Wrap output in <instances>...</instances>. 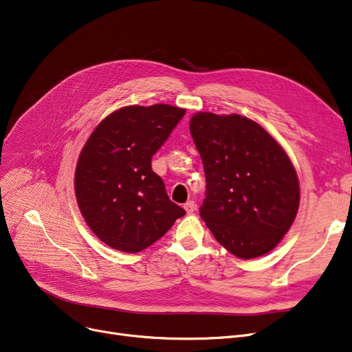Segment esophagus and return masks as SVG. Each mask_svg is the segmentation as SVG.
I'll use <instances>...</instances> for the list:
<instances>
[{"label": "esophagus", "instance_id": "esophagus-1", "mask_svg": "<svg viewBox=\"0 0 352 352\" xmlns=\"http://www.w3.org/2000/svg\"><path fill=\"white\" fill-rule=\"evenodd\" d=\"M184 210L187 211V214H192L197 210V204L194 201H187L186 204H184Z\"/></svg>", "mask_w": 352, "mask_h": 352}]
</instances>
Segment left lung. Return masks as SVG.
<instances>
[{
  "instance_id": "8db88e82",
  "label": "left lung",
  "mask_w": 352,
  "mask_h": 352,
  "mask_svg": "<svg viewBox=\"0 0 352 352\" xmlns=\"http://www.w3.org/2000/svg\"><path fill=\"white\" fill-rule=\"evenodd\" d=\"M190 131L206 174L201 218L235 256L270 252L298 211L300 184L289 158L260 124L238 114L198 113Z\"/></svg>"
}]
</instances>
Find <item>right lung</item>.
Here are the masks:
<instances>
[{
    "instance_id": "right-lung-1",
    "label": "right lung",
    "mask_w": 352,
    "mask_h": 352,
    "mask_svg": "<svg viewBox=\"0 0 352 352\" xmlns=\"http://www.w3.org/2000/svg\"><path fill=\"white\" fill-rule=\"evenodd\" d=\"M184 116L186 109L165 104L125 107L108 116L82 148L76 171L78 207L111 248L140 252L186 215L151 168L153 155Z\"/></svg>"
}]
</instances>
